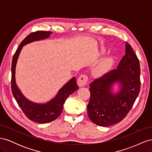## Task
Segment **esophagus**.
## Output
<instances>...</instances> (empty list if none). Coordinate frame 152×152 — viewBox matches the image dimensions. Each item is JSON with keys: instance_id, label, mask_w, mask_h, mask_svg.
<instances>
[{"instance_id": "esophagus-1", "label": "esophagus", "mask_w": 152, "mask_h": 152, "mask_svg": "<svg viewBox=\"0 0 152 152\" xmlns=\"http://www.w3.org/2000/svg\"><path fill=\"white\" fill-rule=\"evenodd\" d=\"M88 80H89L88 76H87V75H86V74L81 75L77 80V84L79 87L84 86L87 83Z\"/></svg>"}]
</instances>
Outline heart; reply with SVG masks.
Returning <instances> with one entry per match:
<instances>
[{
    "instance_id": "heart-1",
    "label": "heart",
    "mask_w": 152,
    "mask_h": 152,
    "mask_svg": "<svg viewBox=\"0 0 152 152\" xmlns=\"http://www.w3.org/2000/svg\"><path fill=\"white\" fill-rule=\"evenodd\" d=\"M104 50H102V53H104ZM114 63L113 58L108 56L104 58L98 65L96 66L93 71V74L95 77H101L104 75L112 67Z\"/></svg>"
}]
</instances>
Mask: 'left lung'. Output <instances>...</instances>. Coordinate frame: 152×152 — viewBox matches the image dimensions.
<instances>
[{"mask_svg": "<svg viewBox=\"0 0 152 152\" xmlns=\"http://www.w3.org/2000/svg\"><path fill=\"white\" fill-rule=\"evenodd\" d=\"M115 83L120 91L113 94ZM91 98L87 115L96 125L108 127L120 122L126 117L140 91V61L131 45L126 43V54L117 68L96 79L90 84Z\"/></svg>", "mask_w": 152, "mask_h": 152, "instance_id": "obj_1", "label": "left lung"}]
</instances>
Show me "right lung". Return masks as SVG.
Segmentation results:
<instances>
[{
  "mask_svg": "<svg viewBox=\"0 0 152 152\" xmlns=\"http://www.w3.org/2000/svg\"><path fill=\"white\" fill-rule=\"evenodd\" d=\"M51 34V31H37L27 35L18 48L12 61L11 90L14 98L27 118L40 124L48 123L56 119L62 112L63 104L66 98L79 88L77 85L75 77H73L63 86L53 99L46 103L39 104L31 102L26 99L17 86L15 79L16 66L23 46L36 40L47 39Z\"/></svg>",
  "mask_w": 152,
  "mask_h": 152,
  "instance_id": "obj_1",
  "label": "right lung"
}]
</instances>
